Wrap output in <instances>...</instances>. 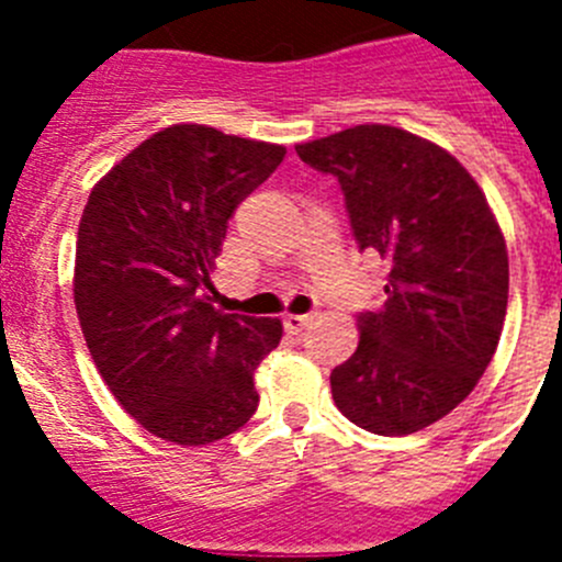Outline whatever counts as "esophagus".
I'll use <instances>...</instances> for the list:
<instances>
[{"label":"esophagus","instance_id":"obj_1","mask_svg":"<svg viewBox=\"0 0 562 562\" xmlns=\"http://www.w3.org/2000/svg\"><path fill=\"white\" fill-rule=\"evenodd\" d=\"M312 324V315H284V326L286 331H292V335H297L301 329H306V326Z\"/></svg>","mask_w":562,"mask_h":562}]
</instances>
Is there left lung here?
I'll return each mask as SVG.
<instances>
[{
    "mask_svg": "<svg viewBox=\"0 0 562 562\" xmlns=\"http://www.w3.org/2000/svg\"><path fill=\"white\" fill-rule=\"evenodd\" d=\"M335 173L360 250L389 258L385 304L331 371L346 419L380 436L428 428L470 396L498 349L509 256L484 191L453 154L400 126L362 123L297 143Z\"/></svg>",
    "mask_w": 562,
    "mask_h": 562,
    "instance_id": "8db88e82",
    "label": "left lung"
}]
</instances>
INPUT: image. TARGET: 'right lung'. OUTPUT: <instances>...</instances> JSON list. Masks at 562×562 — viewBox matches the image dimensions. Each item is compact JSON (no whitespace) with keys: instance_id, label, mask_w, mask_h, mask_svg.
I'll use <instances>...</instances> for the list:
<instances>
[{"instance_id":"1","label":"right lung","mask_w":562,"mask_h":562,"mask_svg":"<svg viewBox=\"0 0 562 562\" xmlns=\"http://www.w3.org/2000/svg\"><path fill=\"white\" fill-rule=\"evenodd\" d=\"M286 148L173 123L109 168L83 207L72 297L98 374L160 439L200 448L258 408L252 374L284 335L278 317L211 304L227 220Z\"/></svg>"}]
</instances>
